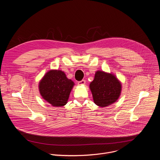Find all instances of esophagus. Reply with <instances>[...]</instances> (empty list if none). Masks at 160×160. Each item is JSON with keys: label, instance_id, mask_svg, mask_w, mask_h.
Segmentation results:
<instances>
[{"label": "esophagus", "instance_id": "34e87169", "mask_svg": "<svg viewBox=\"0 0 160 160\" xmlns=\"http://www.w3.org/2000/svg\"><path fill=\"white\" fill-rule=\"evenodd\" d=\"M78 84L79 85H85V80H81V81L78 82Z\"/></svg>", "mask_w": 160, "mask_h": 160}]
</instances>
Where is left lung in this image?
Returning <instances> with one entry per match:
<instances>
[{"instance_id": "1", "label": "left lung", "mask_w": 160, "mask_h": 160, "mask_svg": "<svg viewBox=\"0 0 160 160\" xmlns=\"http://www.w3.org/2000/svg\"><path fill=\"white\" fill-rule=\"evenodd\" d=\"M90 89L94 103L99 107H106L115 102L122 91V83L112 73L97 71Z\"/></svg>"}]
</instances>
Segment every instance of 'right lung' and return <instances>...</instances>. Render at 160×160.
Segmentation results:
<instances>
[{"mask_svg": "<svg viewBox=\"0 0 160 160\" xmlns=\"http://www.w3.org/2000/svg\"><path fill=\"white\" fill-rule=\"evenodd\" d=\"M74 82L61 70H51L39 82L38 88L42 98L54 107L66 104Z\"/></svg>", "mask_w": 160, "mask_h": 160, "instance_id": "add662e5", "label": "right lung"}]
</instances>
